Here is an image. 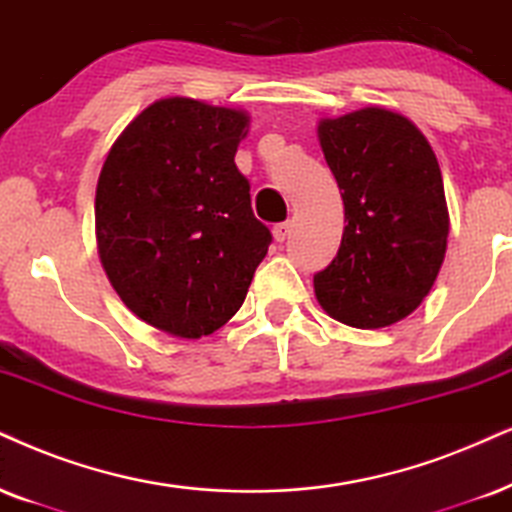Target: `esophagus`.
I'll list each match as a JSON object with an SVG mask.
<instances>
[{
    "mask_svg": "<svg viewBox=\"0 0 512 512\" xmlns=\"http://www.w3.org/2000/svg\"><path fill=\"white\" fill-rule=\"evenodd\" d=\"M290 231H293V224H290V222L276 224V226H274V238H276V243L286 241V238L290 236Z\"/></svg>",
    "mask_w": 512,
    "mask_h": 512,
    "instance_id": "1",
    "label": "esophagus"
}]
</instances>
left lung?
<instances>
[{"label":"left lung","instance_id":"8db88e82","mask_svg":"<svg viewBox=\"0 0 512 512\" xmlns=\"http://www.w3.org/2000/svg\"><path fill=\"white\" fill-rule=\"evenodd\" d=\"M319 141L347 226L335 260L314 274L316 300L347 326H392L423 302L444 262L439 163L411 120L380 106L321 120Z\"/></svg>","mask_w":512,"mask_h":512}]
</instances>
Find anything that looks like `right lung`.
Segmentation results:
<instances>
[{"instance_id": "1", "label": "right lung", "mask_w": 512, "mask_h": 512, "mask_svg": "<svg viewBox=\"0 0 512 512\" xmlns=\"http://www.w3.org/2000/svg\"><path fill=\"white\" fill-rule=\"evenodd\" d=\"M243 111L170 96L125 127L96 184V243L120 300L158 331L215 333L248 295L271 234L234 155Z\"/></svg>"}]
</instances>
